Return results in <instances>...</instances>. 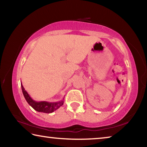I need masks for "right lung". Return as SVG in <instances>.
<instances>
[{"mask_svg": "<svg viewBox=\"0 0 147 147\" xmlns=\"http://www.w3.org/2000/svg\"><path fill=\"white\" fill-rule=\"evenodd\" d=\"M21 86H22V92L23 95H24L25 99H26L27 102L29 103V105H31L36 111L48 114L52 113L53 111H56L57 109H59L60 107L63 105V100H61V101L58 102H54V103H50V102L47 101H34L28 94L27 91L23 88L22 83H21Z\"/></svg>", "mask_w": 147, "mask_h": 147, "instance_id": "1", "label": "right lung"}]
</instances>
